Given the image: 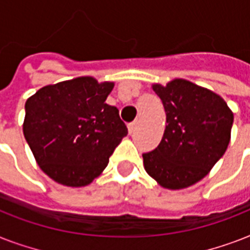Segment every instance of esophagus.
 I'll use <instances>...</instances> for the list:
<instances>
[{
    "mask_svg": "<svg viewBox=\"0 0 250 250\" xmlns=\"http://www.w3.org/2000/svg\"><path fill=\"white\" fill-rule=\"evenodd\" d=\"M136 127H137V122H132V123H129V125H128V132L129 133L135 132Z\"/></svg>",
    "mask_w": 250,
    "mask_h": 250,
    "instance_id": "esophagus-1",
    "label": "esophagus"
}]
</instances>
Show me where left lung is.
Listing matches in <instances>:
<instances>
[{"instance_id": "1", "label": "left lung", "mask_w": 250, "mask_h": 250, "mask_svg": "<svg viewBox=\"0 0 250 250\" xmlns=\"http://www.w3.org/2000/svg\"><path fill=\"white\" fill-rule=\"evenodd\" d=\"M166 111L160 145L144 153V167L167 189H182L208 175L231 139L233 114L221 96L184 79L153 84Z\"/></svg>"}]
</instances>
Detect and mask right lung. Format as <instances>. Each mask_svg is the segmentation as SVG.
Wrapping results in <instances>:
<instances>
[{
  "label": "right lung",
  "mask_w": 250,
  "mask_h": 250,
  "mask_svg": "<svg viewBox=\"0 0 250 250\" xmlns=\"http://www.w3.org/2000/svg\"><path fill=\"white\" fill-rule=\"evenodd\" d=\"M113 88L82 76L42 86L27 100L23 133L49 178L83 187L107 166L128 133L119 110L105 102Z\"/></svg>",
  "instance_id": "1"
}]
</instances>
